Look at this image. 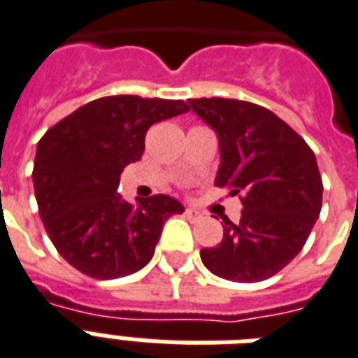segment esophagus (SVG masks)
I'll use <instances>...</instances> for the list:
<instances>
[{
  "label": "esophagus",
  "mask_w": 358,
  "mask_h": 358,
  "mask_svg": "<svg viewBox=\"0 0 358 358\" xmlns=\"http://www.w3.org/2000/svg\"><path fill=\"white\" fill-rule=\"evenodd\" d=\"M185 217H187V219L196 220V219H200L201 215H200V211H196L194 208H187L185 209Z\"/></svg>",
  "instance_id": "esophagus-1"
}]
</instances>
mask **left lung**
Returning a JSON list of instances; mask_svg holds the SVG:
<instances>
[{"label":"left lung","instance_id":"1","mask_svg":"<svg viewBox=\"0 0 358 358\" xmlns=\"http://www.w3.org/2000/svg\"><path fill=\"white\" fill-rule=\"evenodd\" d=\"M219 136V189L241 194L238 224L224 220L217 247L201 249L203 266L228 281L257 283L302 251L321 213L322 181L310 145L262 106L227 98L189 99Z\"/></svg>","mask_w":358,"mask_h":358}]
</instances>
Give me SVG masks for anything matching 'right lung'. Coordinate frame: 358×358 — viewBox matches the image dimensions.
Wrapping results in <instances>:
<instances>
[{
    "label": "right lung",
    "mask_w": 358,
    "mask_h": 358,
    "mask_svg": "<svg viewBox=\"0 0 358 358\" xmlns=\"http://www.w3.org/2000/svg\"><path fill=\"white\" fill-rule=\"evenodd\" d=\"M185 111L182 99L106 96L62 118L39 139L31 173L39 217L75 270L117 279L149 264L164 222L185 208L164 194L128 203L117 192L118 181L143 155L150 126Z\"/></svg>",
    "instance_id": "right-lung-1"
}]
</instances>
